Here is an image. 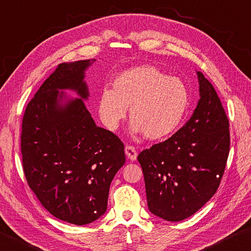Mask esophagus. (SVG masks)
Returning <instances> with one entry per match:
<instances>
[{
	"mask_svg": "<svg viewBox=\"0 0 251 251\" xmlns=\"http://www.w3.org/2000/svg\"><path fill=\"white\" fill-rule=\"evenodd\" d=\"M125 153L127 155V158L131 161H135L137 159V151L135 149V147L127 145L125 147Z\"/></svg>",
	"mask_w": 251,
	"mask_h": 251,
	"instance_id": "34e87169",
	"label": "esophagus"
}]
</instances>
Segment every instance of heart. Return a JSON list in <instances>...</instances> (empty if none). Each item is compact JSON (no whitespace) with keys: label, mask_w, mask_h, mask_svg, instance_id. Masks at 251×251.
<instances>
[{"label":"heart","mask_w":251,"mask_h":251,"mask_svg":"<svg viewBox=\"0 0 251 251\" xmlns=\"http://www.w3.org/2000/svg\"><path fill=\"white\" fill-rule=\"evenodd\" d=\"M129 106L132 134L162 139L179 128L189 106V92L178 78L152 65L130 67L119 74L98 98V113L107 128L116 129Z\"/></svg>","instance_id":"b5f03b06"}]
</instances>
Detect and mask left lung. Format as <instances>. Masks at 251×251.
Masks as SVG:
<instances>
[{"instance_id":"8db88e82","label":"left lung","mask_w":251,"mask_h":251,"mask_svg":"<svg viewBox=\"0 0 251 251\" xmlns=\"http://www.w3.org/2000/svg\"><path fill=\"white\" fill-rule=\"evenodd\" d=\"M200 99L189 121L171 138L141 151L151 213L178 222L217 193L229 153V123L218 93L197 72Z\"/></svg>"}]
</instances>
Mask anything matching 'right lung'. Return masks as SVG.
<instances>
[{
	"label": "right lung",
	"mask_w": 251,
	"mask_h": 251,
	"mask_svg": "<svg viewBox=\"0 0 251 251\" xmlns=\"http://www.w3.org/2000/svg\"><path fill=\"white\" fill-rule=\"evenodd\" d=\"M92 62L57 65L29 101L22 124L23 169L29 187L52 215L76 225L104 214L110 185L125 163L124 144L96 125L83 101L89 97L85 71ZM65 89L81 98L70 100L59 91Z\"/></svg>",
	"instance_id": "1"
}]
</instances>
